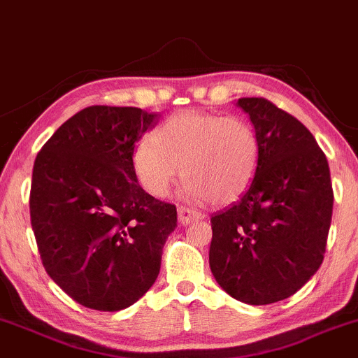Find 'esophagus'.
Wrapping results in <instances>:
<instances>
[{
	"label": "esophagus",
	"mask_w": 358,
	"mask_h": 358,
	"mask_svg": "<svg viewBox=\"0 0 358 358\" xmlns=\"http://www.w3.org/2000/svg\"><path fill=\"white\" fill-rule=\"evenodd\" d=\"M201 218H205V215L198 212V210L188 208V206H178V222L182 225H190L192 222L201 220Z\"/></svg>",
	"instance_id": "1"
}]
</instances>
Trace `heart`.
I'll return each instance as SVG.
<instances>
[{"label": "heart", "instance_id": "b5f03b06", "mask_svg": "<svg viewBox=\"0 0 358 358\" xmlns=\"http://www.w3.org/2000/svg\"><path fill=\"white\" fill-rule=\"evenodd\" d=\"M258 162L260 138L245 118L180 111L136 145L131 166L152 196H166L182 168L187 196L230 205L252 187Z\"/></svg>", "mask_w": 358, "mask_h": 358}]
</instances>
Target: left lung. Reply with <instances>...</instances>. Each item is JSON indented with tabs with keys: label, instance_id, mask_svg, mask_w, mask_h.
<instances>
[{
	"label": "left lung",
	"instance_id": "8db88e82",
	"mask_svg": "<svg viewBox=\"0 0 358 358\" xmlns=\"http://www.w3.org/2000/svg\"><path fill=\"white\" fill-rule=\"evenodd\" d=\"M260 138L248 192L212 217L210 268L234 299L268 305L299 292L324 262L334 190L325 153L302 122L265 98H240Z\"/></svg>",
	"mask_w": 358,
	"mask_h": 358
}]
</instances>
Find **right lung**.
Wrapping results in <instances>:
<instances>
[{
  "label": "right lung",
  "mask_w": 358,
  "mask_h": 358,
  "mask_svg": "<svg viewBox=\"0 0 358 358\" xmlns=\"http://www.w3.org/2000/svg\"><path fill=\"white\" fill-rule=\"evenodd\" d=\"M158 120L133 106H88L36 155L29 215L38 252L46 273L83 307H130L160 273L176 206L148 195L131 166L136 141Z\"/></svg>",
  "instance_id": "right-lung-1"
}]
</instances>
